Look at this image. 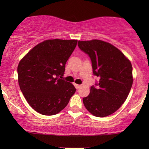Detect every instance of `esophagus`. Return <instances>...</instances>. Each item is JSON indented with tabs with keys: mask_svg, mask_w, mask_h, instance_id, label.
<instances>
[{
	"mask_svg": "<svg viewBox=\"0 0 149 149\" xmlns=\"http://www.w3.org/2000/svg\"><path fill=\"white\" fill-rule=\"evenodd\" d=\"M74 86H75V87H76V89H79L80 88V87H81V85H77V84H74Z\"/></svg>",
	"mask_w": 149,
	"mask_h": 149,
	"instance_id": "34e87169",
	"label": "esophagus"
}]
</instances>
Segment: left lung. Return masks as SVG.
Here are the masks:
<instances>
[{"label":"left lung","mask_w":149,"mask_h":149,"mask_svg":"<svg viewBox=\"0 0 149 149\" xmlns=\"http://www.w3.org/2000/svg\"><path fill=\"white\" fill-rule=\"evenodd\" d=\"M78 46L90 58L93 74L100 79L83 98L84 106L95 117L111 115L124 103L132 88L131 62L119 49L103 40H79Z\"/></svg>","instance_id":"1"}]
</instances>
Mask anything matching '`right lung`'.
<instances>
[{
  "mask_svg": "<svg viewBox=\"0 0 149 149\" xmlns=\"http://www.w3.org/2000/svg\"><path fill=\"white\" fill-rule=\"evenodd\" d=\"M77 40H46L32 49L17 66L18 83L26 101L34 111L54 115L64 109L76 91L62 78L65 65Z\"/></svg>",
  "mask_w": 149,
  "mask_h": 149,
  "instance_id": "right-lung-1",
  "label": "right lung"
}]
</instances>
